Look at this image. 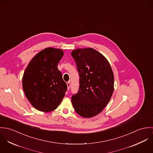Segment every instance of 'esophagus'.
Returning a JSON list of instances; mask_svg holds the SVG:
<instances>
[{
  "mask_svg": "<svg viewBox=\"0 0 153 153\" xmlns=\"http://www.w3.org/2000/svg\"><path fill=\"white\" fill-rule=\"evenodd\" d=\"M66 85H67V87H68V90H69V88H70V87H71L70 82H68L66 83Z\"/></svg>",
  "mask_w": 153,
  "mask_h": 153,
  "instance_id": "34e87169",
  "label": "esophagus"
}]
</instances>
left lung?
Returning a JSON list of instances; mask_svg holds the SVG:
<instances>
[{
  "mask_svg": "<svg viewBox=\"0 0 153 153\" xmlns=\"http://www.w3.org/2000/svg\"><path fill=\"white\" fill-rule=\"evenodd\" d=\"M71 55L79 76V88L71 98L77 114L91 118L100 114L112 97L114 78L107 59L93 48L76 49Z\"/></svg>",
  "mask_w": 153,
  "mask_h": 153,
  "instance_id": "obj_1",
  "label": "left lung"
}]
</instances>
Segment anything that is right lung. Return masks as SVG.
Returning <instances> with one entry per match:
<instances>
[{"instance_id": "obj_1", "label": "right lung", "mask_w": 153, "mask_h": 153, "mask_svg": "<svg viewBox=\"0 0 153 153\" xmlns=\"http://www.w3.org/2000/svg\"><path fill=\"white\" fill-rule=\"evenodd\" d=\"M63 55L61 49L45 48L32 59L24 72L22 86L26 97L40 111L56 109L65 97L67 85L57 67Z\"/></svg>"}]
</instances>
